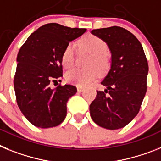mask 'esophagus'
Masks as SVG:
<instances>
[{
	"label": "esophagus",
	"mask_w": 161,
	"mask_h": 161,
	"mask_svg": "<svg viewBox=\"0 0 161 161\" xmlns=\"http://www.w3.org/2000/svg\"><path fill=\"white\" fill-rule=\"evenodd\" d=\"M77 89H78V92H82V91L84 90V87H83V86H79L78 87H77Z\"/></svg>",
	"instance_id": "34e87169"
}]
</instances>
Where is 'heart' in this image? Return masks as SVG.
Returning <instances> with one entry per match:
<instances>
[{"mask_svg":"<svg viewBox=\"0 0 161 161\" xmlns=\"http://www.w3.org/2000/svg\"><path fill=\"white\" fill-rule=\"evenodd\" d=\"M82 49L92 54V58L88 62V69H73L67 71L65 74V79L67 82L78 85L86 86L96 79L97 71L93 67L98 69H103L106 66L107 60L105 54L108 52V45L105 42L95 36H88L82 39L80 41ZM75 47L73 44H69L64 50L61 56V64L65 69H69L75 63Z\"/></svg>","mask_w":161,"mask_h":161,"instance_id":"b5f03b06","label":"heart"}]
</instances>
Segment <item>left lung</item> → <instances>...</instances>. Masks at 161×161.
<instances>
[{
	"label": "left lung",
	"instance_id": "left-lung-1",
	"mask_svg": "<svg viewBox=\"0 0 161 161\" xmlns=\"http://www.w3.org/2000/svg\"><path fill=\"white\" fill-rule=\"evenodd\" d=\"M91 33L104 40L111 53L110 69L101 82L106 89L97 91L90 104L91 117L103 128L121 129L136 117L146 95V56L139 40L122 27L96 29Z\"/></svg>",
	"mask_w": 161,
	"mask_h": 161
}]
</instances>
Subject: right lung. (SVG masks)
I'll use <instances>...</instances> for the list:
<instances>
[{
	"instance_id": "add662e5",
	"label": "right lung",
	"mask_w": 161,
	"mask_h": 161,
	"mask_svg": "<svg viewBox=\"0 0 161 161\" xmlns=\"http://www.w3.org/2000/svg\"><path fill=\"white\" fill-rule=\"evenodd\" d=\"M86 31L48 23L33 32L19 50L14 81L17 103L35 126L50 128L65 120L66 103L76 94V86L51 88L50 82L62 76L61 56L66 46Z\"/></svg>"
}]
</instances>
